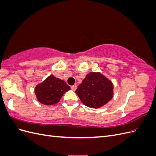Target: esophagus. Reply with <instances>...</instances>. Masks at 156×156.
Listing matches in <instances>:
<instances>
[{
    "label": "esophagus",
    "instance_id": "obj_1",
    "mask_svg": "<svg viewBox=\"0 0 156 156\" xmlns=\"http://www.w3.org/2000/svg\"><path fill=\"white\" fill-rule=\"evenodd\" d=\"M71 88H72V90L75 91V90H76V89H77V86H76V85L72 86V87H71Z\"/></svg>",
    "mask_w": 156,
    "mask_h": 156
}]
</instances>
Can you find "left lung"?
<instances>
[{
    "mask_svg": "<svg viewBox=\"0 0 156 156\" xmlns=\"http://www.w3.org/2000/svg\"><path fill=\"white\" fill-rule=\"evenodd\" d=\"M75 92L84 105L100 108L112 98L113 84L100 72H90L86 75Z\"/></svg>",
    "mask_w": 156,
    "mask_h": 156,
    "instance_id": "1",
    "label": "left lung"
}]
</instances>
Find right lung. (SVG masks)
I'll list each match as a JSON object with an SVG mask.
<instances>
[{
    "mask_svg": "<svg viewBox=\"0 0 156 156\" xmlns=\"http://www.w3.org/2000/svg\"><path fill=\"white\" fill-rule=\"evenodd\" d=\"M69 90L70 87L64 81L50 75L41 83L36 85L34 92L40 103L52 105L58 103L64 94Z\"/></svg>",
    "mask_w": 156,
    "mask_h": 156,
    "instance_id": "obj_1",
    "label": "right lung"
}]
</instances>
